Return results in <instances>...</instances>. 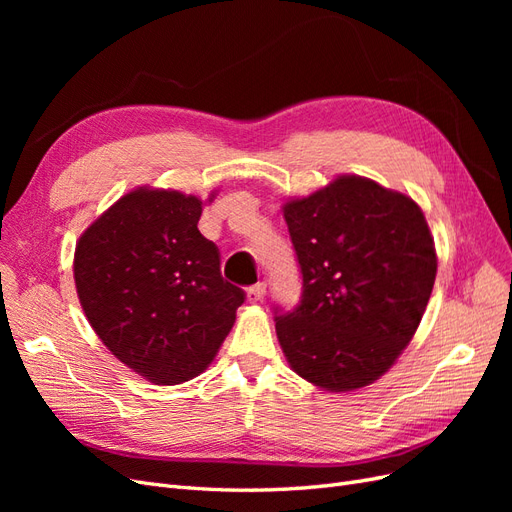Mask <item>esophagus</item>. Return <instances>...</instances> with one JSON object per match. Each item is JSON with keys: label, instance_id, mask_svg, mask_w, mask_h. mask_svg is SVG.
Masks as SVG:
<instances>
[{"label": "esophagus", "instance_id": "esophagus-1", "mask_svg": "<svg viewBox=\"0 0 512 512\" xmlns=\"http://www.w3.org/2000/svg\"><path fill=\"white\" fill-rule=\"evenodd\" d=\"M265 292H267L265 282H258V284L250 286V288H247V301L258 303V301H262V297H265Z\"/></svg>", "mask_w": 512, "mask_h": 512}]
</instances>
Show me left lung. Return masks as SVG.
<instances>
[{
  "instance_id": "1",
  "label": "left lung",
  "mask_w": 512,
  "mask_h": 512,
  "mask_svg": "<svg viewBox=\"0 0 512 512\" xmlns=\"http://www.w3.org/2000/svg\"><path fill=\"white\" fill-rule=\"evenodd\" d=\"M301 303L275 316L286 359L324 391L363 389L389 371L425 314L438 258L414 200L342 175L284 205Z\"/></svg>"
}]
</instances>
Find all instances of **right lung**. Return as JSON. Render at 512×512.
I'll use <instances>...</instances> for the list:
<instances>
[{
	"label": "right lung",
	"mask_w": 512,
	"mask_h": 512,
	"mask_svg": "<svg viewBox=\"0 0 512 512\" xmlns=\"http://www.w3.org/2000/svg\"><path fill=\"white\" fill-rule=\"evenodd\" d=\"M200 213L198 196L136 188L74 250V284L91 329L153 384L203 374L245 301L241 288L224 282L218 245L198 230Z\"/></svg>",
	"instance_id": "obj_1"
}]
</instances>
